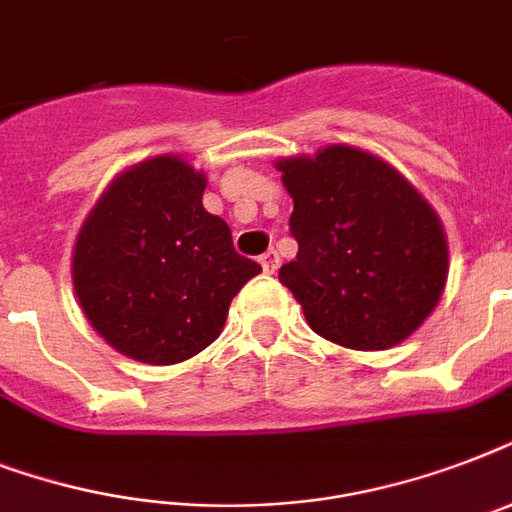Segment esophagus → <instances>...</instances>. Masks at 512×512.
I'll list each match as a JSON object with an SVG mask.
<instances>
[{"label":"esophagus","mask_w":512,"mask_h":512,"mask_svg":"<svg viewBox=\"0 0 512 512\" xmlns=\"http://www.w3.org/2000/svg\"><path fill=\"white\" fill-rule=\"evenodd\" d=\"M260 265H263L265 273H276V268H279V252H276V249H268V252L260 257Z\"/></svg>","instance_id":"esophagus-1"}]
</instances>
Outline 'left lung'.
Returning a JSON list of instances; mask_svg holds the SVG:
<instances>
[{
  "instance_id": "8db88e82",
  "label": "left lung",
  "mask_w": 512,
  "mask_h": 512,
  "mask_svg": "<svg viewBox=\"0 0 512 512\" xmlns=\"http://www.w3.org/2000/svg\"><path fill=\"white\" fill-rule=\"evenodd\" d=\"M297 257L279 281L316 335L353 350L404 342L441 300L444 225L401 172L353 146L281 159Z\"/></svg>"
}]
</instances>
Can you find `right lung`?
<instances>
[{
  "instance_id": "add662e5",
  "label": "right lung",
  "mask_w": 512,
  "mask_h": 512,
  "mask_svg": "<svg viewBox=\"0 0 512 512\" xmlns=\"http://www.w3.org/2000/svg\"><path fill=\"white\" fill-rule=\"evenodd\" d=\"M207 177L156 156L114 177L76 236L74 289L95 332L143 364H180L215 342L228 305L263 271L209 215Z\"/></svg>"
}]
</instances>
